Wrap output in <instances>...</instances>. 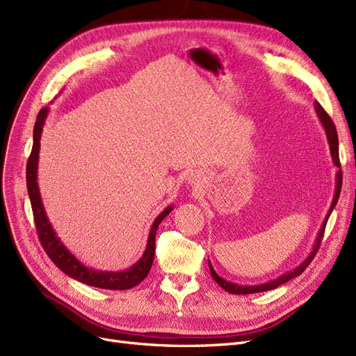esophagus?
I'll return each instance as SVG.
<instances>
[{
  "instance_id": "34e87169",
  "label": "esophagus",
  "mask_w": 356,
  "mask_h": 356,
  "mask_svg": "<svg viewBox=\"0 0 356 356\" xmlns=\"http://www.w3.org/2000/svg\"><path fill=\"white\" fill-rule=\"evenodd\" d=\"M188 184L191 187H199L202 184V177L199 174H191L188 178Z\"/></svg>"
}]
</instances>
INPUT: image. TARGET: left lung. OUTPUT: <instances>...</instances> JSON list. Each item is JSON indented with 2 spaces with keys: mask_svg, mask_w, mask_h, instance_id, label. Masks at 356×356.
Instances as JSON below:
<instances>
[{
  "mask_svg": "<svg viewBox=\"0 0 356 356\" xmlns=\"http://www.w3.org/2000/svg\"><path fill=\"white\" fill-rule=\"evenodd\" d=\"M314 107H315V112H316L318 119L321 120V124H323V127H324V129H325V136H327V140H328L330 153H332L333 163L339 168L337 174H336V190H334L332 206H330V209H328V212H327V215H325L324 222H323V225H321V228H320V232H318L315 244H314V248H312L311 253L308 254V257H306V259H305L299 266H296L295 269H291V271H289V273H286V274H283V275H280V277L275 278V280L268 281V283L254 284V286H241V284L231 283V281H227L225 278L219 277V275L215 273V269H213V266H212V264H211V261H209V269H211V275L213 277V280H215L216 283H218L220 287H222L225 291L232 293V295H252V293H261V291H268V290L277 289L278 286L287 283V281H290L291 278L299 277V275L305 271V269L308 268V265L312 262V259L315 257L318 249H320V244H321V240H323V236H324L325 224H327V220H328L330 215H332L333 209H334L336 204H337V200H339V195H340V191H341V178H343V177H341L340 161H339V138H337L336 127H334V124H333L332 118H330V116L325 113V110L321 107L320 103L315 102V103H314Z\"/></svg>",
  "mask_w": 356,
  "mask_h": 356,
  "instance_id": "obj_1",
  "label": "left lung"
}]
</instances>
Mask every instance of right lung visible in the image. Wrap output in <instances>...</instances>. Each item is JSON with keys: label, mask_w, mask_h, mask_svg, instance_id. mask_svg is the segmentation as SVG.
Wrapping results in <instances>:
<instances>
[{"label": "right lung", "mask_w": 356, "mask_h": 356, "mask_svg": "<svg viewBox=\"0 0 356 356\" xmlns=\"http://www.w3.org/2000/svg\"><path fill=\"white\" fill-rule=\"evenodd\" d=\"M48 110L50 107H44L40 110L38 116H36L35 128H33V145L29 156V161L26 165V184H28V194L32 204V212L35 219V227L38 231V237L42 244L45 253L50 256V259L61 269L66 275L72 277L73 280H78L79 283L88 284L91 287L107 289V290H128L134 286L140 284L141 281L149 274L153 259H154V250H156V231L159 224L172 212L174 206H168L165 211L159 213L154 219V222L149 232V240H147V248L140 257L131 268L124 269V271H102V269L88 268L83 265L75 254L65 246L56 231L51 225L48 216L45 213L41 193L38 187V159H40V140L42 128L45 124V119L48 116Z\"/></svg>", "instance_id": "add662e5"}]
</instances>
